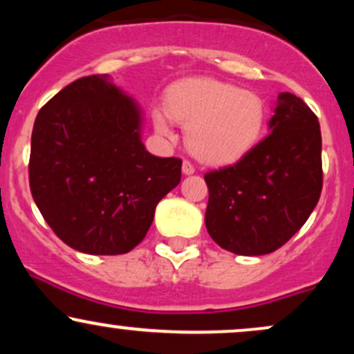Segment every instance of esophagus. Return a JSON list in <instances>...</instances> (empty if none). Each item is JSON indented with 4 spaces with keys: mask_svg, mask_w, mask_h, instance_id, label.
Here are the masks:
<instances>
[{
    "mask_svg": "<svg viewBox=\"0 0 354 354\" xmlns=\"http://www.w3.org/2000/svg\"><path fill=\"white\" fill-rule=\"evenodd\" d=\"M183 173H185V174H193L194 173V166L191 165V161H188V160L183 161Z\"/></svg>",
    "mask_w": 354,
    "mask_h": 354,
    "instance_id": "34e87169",
    "label": "esophagus"
}]
</instances>
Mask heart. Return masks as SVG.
I'll use <instances>...</instances> for the list:
<instances>
[{
    "mask_svg": "<svg viewBox=\"0 0 354 354\" xmlns=\"http://www.w3.org/2000/svg\"><path fill=\"white\" fill-rule=\"evenodd\" d=\"M266 103L254 91L225 81L186 80L169 89L165 109H154L156 131L173 138V121L188 126L191 153L209 165L241 160L265 131Z\"/></svg>",
    "mask_w": 354,
    "mask_h": 354,
    "instance_id": "1",
    "label": "heart"
}]
</instances>
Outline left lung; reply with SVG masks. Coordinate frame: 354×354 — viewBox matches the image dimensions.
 Wrapping results in <instances>:
<instances>
[{"label": "left lung", "instance_id": "8db88e82", "mask_svg": "<svg viewBox=\"0 0 354 354\" xmlns=\"http://www.w3.org/2000/svg\"><path fill=\"white\" fill-rule=\"evenodd\" d=\"M205 223L223 250L261 256L281 248L310 218L323 188L318 118L279 93L270 135L238 163L205 174Z\"/></svg>", "mask_w": 354, "mask_h": 354}]
</instances>
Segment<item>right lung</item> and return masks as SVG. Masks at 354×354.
Segmentation results:
<instances>
[{
    "label": "right lung",
    "instance_id": "add662e5",
    "mask_svg": "<svg viewBox=\"0 0 354 354\" xmlns=\"http://www.w3.org/2000/svg\"><path fill=\"white\" fill-rule=\"evenodd\" d=\"M143 115L108 76L73 81L39 109L30 188L61 241L88 254H123L143 241L154 209L181 181L180 158L141 141Z\"/></svg>",
    "mask_w": 354,
    "mask_h": 354
}]
</instances>
